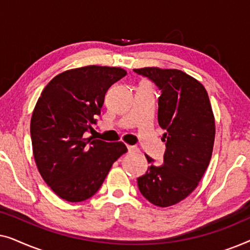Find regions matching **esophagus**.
<instances>
[{
  "instance_id": "esophagus-1",
  "label": "esophagus",
  "mask_w": 250,
  "mask_h": 250,
  "mask_svg": "<svg viewBox=\"0 0 250 250\" xmlns=\"http://www.w3.org/2000/svg\"><path fill=\"white\" fill-rule=\"evenodd\" d=\"M127 150L129 153L139 152V148H136V146H127Z\"/></svg>"
}]
</instances>
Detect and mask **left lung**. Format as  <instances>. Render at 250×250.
Returning a JSON list of instances; mask_svg holds the SVG:
<instances>
[{
	"label": "left lung",
	"instance_id": "obj_1",
	"mask_svg": "<svg viewBox=\"0 0 250 250\" xmlns=\"http://www.w3.org/2000/svg\"><path fill=\"white\" fill-rule=\"evenodd\" d=\"M134 71L162 91L158 123L166 129L164 164L153 165L146 155L151 165L138 179V187L150 203L168 207L186 199L206 172L215 140L214 114L204 85L182 70L146 67Z\"/></svg>",
	"mask_w": 250,
	"mask_h": 250
}]
</instances>
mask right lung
<instances>
[{
	"mask_svg": "<svg viewBox=\"0 0 250 250\" xmlns=\"http://www.w3.org/2000/svg\"><path fill=\"white\" fill-rule=\"evenodd\" d=\"M125 75L117 67L76 68L57 75L41 93L30 121L34 159L61 199L80 203L91 198L112 164L127 151L123 142L84 136L97 124L105 92Z\"/></svg>",
	"mask_w": 250,
	"mask_h": 250,
	"instance_id": "1",
	"label": "right lung"
}]
</instances>
